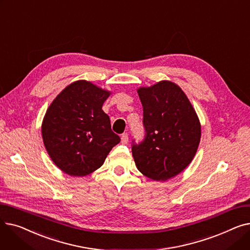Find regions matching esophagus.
I'll use <instances>...</instances> for the list:
<instances>
[{"instance_id":"esophagus-1","label":"esophagus","mask_w":250,"mask_h":250,"mask_svg":"<svg viewBox=\"0 0 250 250\" xmlns=\"http://www.w3.org/2000/svg\"><path fill=\"white\" fill-rule=\"evenodd\" d=\"M127 142H128L127 134H123L122 135V143L124 144V145H125V144H127Z\"/></svg>"}]
</instances>
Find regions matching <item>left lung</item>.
<instances>
[{
  "label": "left lung",
  "instance_id": "8db88e82",
  "mask_svg": "<svg viewBox=\"0 0 250 250\" xmlns=\"http://www.w3.org/2000/svg\"><path fill=\"white\" fill-rule=\"evenodd\" d=\"M146 137L133 144L139 171L150 179L165 181L183 171L198 151L202 128L199 116L185 92L171 81L140 87Z\"/></svg>",
  "mask_w": 250,
  "mask_h": 250
}]
</instances>
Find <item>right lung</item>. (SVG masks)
<instances>
[{
  "label": "right lung",
  "instance_id": "add662e5",
  "mask_svg": "<svg viewBox=\"0 0 250 250\" xmlns=\"http://www.w3.org/2000/svg\"><path fill=\"white\" fill-rule=\"evenodd\" d=\"M111 92L86 80L65 87L48 106L42 125L44 147L62 171L85 176L102 166L121 142L102 105Z\"/></svg>",
  "mask_w": 250,
  "mask_h": 250
}]
</instances>
